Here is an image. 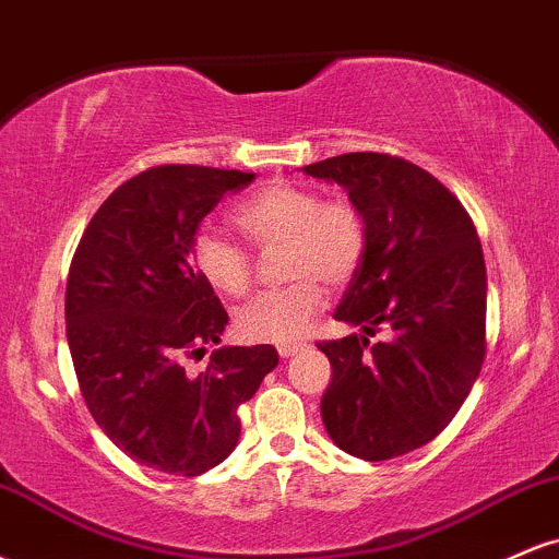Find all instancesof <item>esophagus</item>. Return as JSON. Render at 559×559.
<instances>
[{
	"mask_svg": "<svg viewBox=\"0 0 559 559\" xmlns=\"http://www.w3.org/2000/svg\"><path fill=\"white\" fill-rule=\"evenodd\" d=\"M301 349H305V344H281L278 346V355L281 357H294Z\"/></svg>",
	"mask_w": 559,
	"mask_h": 559,
	"instance_id": "1",
	"label": "esophagus"
}]
</instances>
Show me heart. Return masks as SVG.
I'll use <instances>...</instances> for the list:
<instances>
[{"instance_id": "heart-1", "label": "heart", "mask_w": 559, "mask_h": 559, "mask_svg": "<svg viewBox=\"0 0 559 559\" xmlns=\"http://www.w3.org/2000/svg\"><path fill=\"white\" fill-rule=\"evenodd\" d=\"M234 223L260 252L281 249V275L292 284L260 294L236 312L234 323L247 342L292 344L305 336L325 307V288L355 278L368 249V226L346 199H323L307 186L275 181L234 210ZM199 278L223 297H247L254 284V260L239 243L213 230L191 241Z\"/></svg>"}]
</instances>
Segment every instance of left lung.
<instances>
[{"instance_id": "left-lung-1", "label": "left lung", "mask_w": 559, "mask_h": 559, "mask_svg": "<svg viewBox=\"0 0 559 559\" xmlns=\"http://www.w3.org/2000/svg\"><path fill=\"white\" fill-rule=\"evenodd\" d=\"M344 186L368 249L336 320L365 336L318 342L333 378L320 413L344 452L370 463L436 439L463 407L486 357V262L471 215L428 170L381 152L301 168ZM383 332L370 343L368 335Z\"/></svg>"}]
</instances>
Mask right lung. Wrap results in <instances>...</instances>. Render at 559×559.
Instances as JSON below:
<instances>
[{
  "label": "right lung",
  "mask_w": 559,
  "mask_h": 559,
  "mask_svg": "<svg viewBox=\"0 0 559 559\" xmlns=\"http://www.w3.org/2000/svg\"><path fill=\"white\" fill-rule=\"evenodd\" d=\"M254 173L155 165L120 183L83 230L66 288V333L88 413L136 463L199 476L234 452L239 407L278 365L271 344L221 346L226 307L191 260L202 217Z\"/></svg>",
  "instance_id": "obj_1"
}]
</instances>
